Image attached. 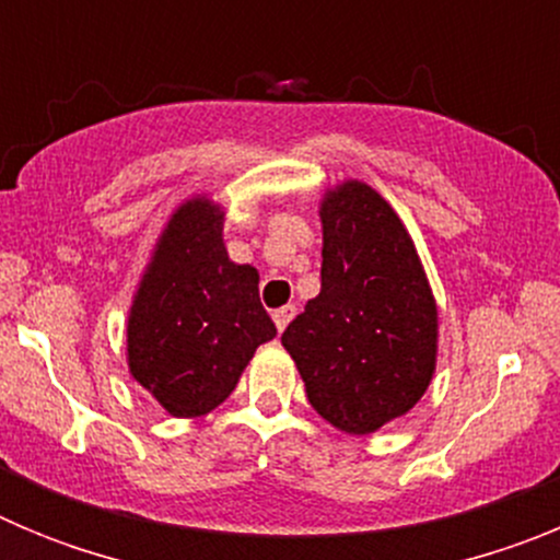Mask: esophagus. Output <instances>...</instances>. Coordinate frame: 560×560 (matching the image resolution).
Listing matches in <instances>:
<instances>
[{"label": "esophagus", "mask_w": 560, "mask_h": 560, "mask_svg": "<svg viewBox=\"0 0 560 560\" xmlns=\"http://www.w3.org/2000/svg\"><path fill=\"white\" fill-rule=\"evenodd\" d=\"M294 314H296L294 305H283V308H277L275 314H271V319H275V325H277V330H280V334H283L285 325H289L291 319H294Z\"/></svg>", "instance_id": "obj_1"}]
</instances>
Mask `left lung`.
I'll return each instance as SVG.
<instances>
[{
  "mask_svg": "<svg viewBox=\"0 0 560 560\" xmlns=\"http://www.w3.org/2000/svg\"><path fill=\"white\" fill-rule=\"evenodd\" d=\"M323 289L285 328L311 407L345 434H370L427 393L438 305L407 226L364 182L330 190Z\"/></svg>",
  "mask_w": 560,
  "mask_h": 560,
  "instance_id": "8db88e82",
  "label": "left lung"
}]
</instances>
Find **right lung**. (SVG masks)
Masks as SVG:
<instances>
[{"mask_svg": "<svg viewBox=\"0 0 560 560\" xmlns=\"http://www.w3.org/2000/svg\"><path fill=\"white\" fill-rule=\"evenodd\" d=\"M257 280L226 255L219 205L190 199L173 212L128 314V370L173 418L224 404L255 350L277 336Z\"/></svg>", "mask_w": 560, "mask_h": 560, "instance_id": "right-lung-1", "label": "right lung"}]
</instances>
